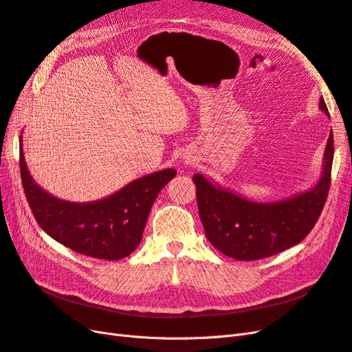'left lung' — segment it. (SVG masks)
<instances>
[{
    "mask_svg": "<svg viewBox=\"0 0 352 352\" xmlns=\"http://www.w3.org/2000/svg\"><path fill=\"white\" fill-rule=\"evenodd\" d=\"M320 109L327 113L323 98ZM333 153L330 132L320 182L308 192L274 204L243 199L216 188L202 175H194L198 212L212 247L235 260L252 261L300 243L322 214L332 180Z\"/></svg>",
    "mask_w": 352,
    "mask_h": 352,
    "instance_id": "8db88e82",
    "label": "left lung"
}]
</instances>
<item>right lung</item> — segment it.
Returning a JSON list of instances; mask_svg holds the SVG:
<instances>
[{
  "mask_svg": "<svg viewBox=\"0 0 352 352\" xmlns=\"http://www.w3.org/2000/svg\"><path fill=\"white\" fill-rule=\"evenodd\" d=\"M20 177L32 214L42 230L65 247L101 260H120L136 250L154 201L175 168L133 180L109 198L76 204L54 198L41 189L26 167L20 136Z\"/></svg>",
  "mask_w": 352,
  "mask_h": 352,
  "instance_id": "add662e5",
  "label": "right lung"
}]
</instances>
